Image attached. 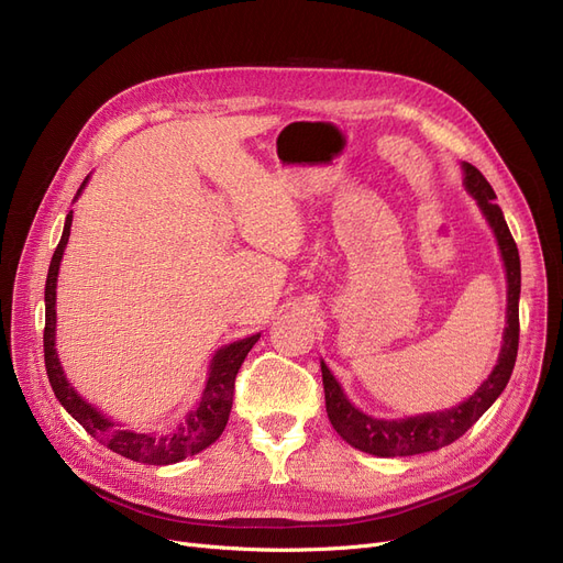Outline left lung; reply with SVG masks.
I'll return each instance as SVG.
<instances>
[{"label": "left lung", "instance_id": "8db88e82", "mask_svg": "<svg viewBox=\"0 0 563 563\" xmlns=\"http://www.w3.org/2000/svg\"><path fill=\"white\" fill-rule=\"evenodd\" d=\"M464 170V187L476 198L478 208L483 210L487 223L497 238L501 250L504 267H506V282H508V307H506V330H504V344L497 365L492 374L483 380L481 388L471 395L466 401L457 404L455 409H445L437 413H422L413 418L401 420H380L355 409L346 399L342 386L336 378L321 363L323 372V390H325V411L336 430L346 443L353 448L376 457H407L432 453L439 448L457 441L471 424H474L497 399L515 367L517 357V342H520V254H517V244L508 231V223L504 219L501 208L494 203V189L485 179V175L471 164H462Z\"/></svg>", "mask_w": 563, "mask_h": 563}]
</instances>
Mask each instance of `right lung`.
<instances>
[{"label": "right lung", "mask_w": 563, "mask_h": 563, "mask_svg": "<svg viewBox=\"0 0 563 563\" xmlns=\"http://www.w3.org/2000/svg\"><path fill=\"white\" fill-rule=\"evenodd\" d=\"M85 185H87V177L82 187L78 189V194L85 189ZM71 221H74V212L66 214L62 240L53 254V261L48 267V279H46V330H43V355H46V372H48V380L55 397L59 399L62 407L85 427L87 434H92L101 445L110 448L112 453H118L126 460L166 466L200 453L203 448L212 445L221 437L223 427H227L229 413L233 407L238 369L242 367L246 353L252 351V346L258 342L261 334L244 336V340L217 351V355L210 363L206 390H203V397H200L198 409L189 411V416L179 422L173 432L143 434L133 430H122V427H118L110 418H106L99 409H95L92 404H87L74 390V386L64 376L57 349H55L57 275H59L62 256H64V246L71 235Z\"/></svg>", "instance_id": "1"}]
</instances>
